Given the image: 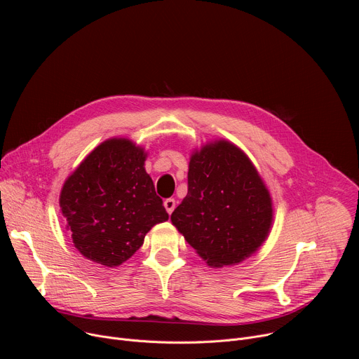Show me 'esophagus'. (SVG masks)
I'll return each instance as SVG.
<instances>
[{"label": "esophagus", "instance_id": "1", "mask_svg": "<svg viewBox=\"0 0 359 359\" xmlns=\"http://www.w3.org/2000/svg\"><path fill=\"white\" fill-rule=\"evenodd\" d=\"M175 208H176V200H175V198H166V200H165V209H166V212H168L169 215H172V212L175 210Z\"/></svg>", "mask_w": 359, "mask_h": 359}]
</instances>
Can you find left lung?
I'll return each instance as SVG.
<instances>
[{
	"mask_svg": "<svg viewBox=\"0 0 359 359\" xmlns=\"http://www.w3.org/2000/svg\"><path fill=\"white\" fill-rule=\"evenodd\" d=\"M170 219L209 266H230L266 240L273 220L271 197L244 153L219 140L191 156L187 194Z\"/></svg>",
	"mask_w": 359,
	"mask_h": 359,
	"instance_id": "obj_1",
	"label": "left lung"
}]
</instances>
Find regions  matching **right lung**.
Here are the masks:
<instances>
[{
	"label": "right lung",
	"instance_id": "obj_1",
	"mask_svg": "<svg viewBox=\"0 0 359 359\" xmlns=\"http://www.w3.org/2000/svg\"><path fill=\"white\" fill-rule=\"evenodd\" d=\"M146 153L128 139L100 143L65 182L60 206L75 247L107 267L126 262L146 233L169 215L143 165Z\"/></svg>",
	"mask_w": 359,
	"mask_h": 359
}]
</instances>
